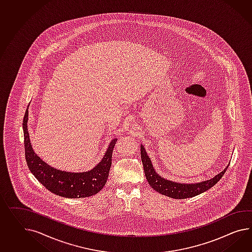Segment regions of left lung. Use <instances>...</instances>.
I'll return each instance as SVG.
<instances>
[{
	"instance_id": "obj_1",
	"label": "left lung",
	"mask_w": 252,
	"mask_h": 252,
	"mask_svg": "<svg viewBox=\"0 0 252 252\" xmlns=\"http://www.w3.org/2000/svg\"><path fill=\"white\" fill-rule=\"evenodd\" d=\"M141 156L144 168V174L148 181L149 185L160 194L175 199L189 198L206 192L208 189L213 187L222 178V176L226 173L227 169V167L225 168L224 171L217 174L210 180L195 184H179L172 181L165 180L161 178L159 174H156L155 169L152 165L151 160L142 145H141Z\"/></svg>"
}]
</instances>
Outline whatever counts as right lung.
I'll return each mask as SVG.
<instances>
[{
    "label": "right lung",
    "mask_w": 252,
    "mask_h": 252,
    "mask_svg": "<svg viewBox=\"0 0 252 252\" xmlns=\"http://www.w3.org/2000/svg\"><path fill=\"white\" fill-rule=\"evenodd\" d=\"M28 110L23 121L26 160L34 177L50 192L66 198L88 197L103 188L111 166V157L117 139H113L101 161L91 171L85 173H68L49 166L34 154L27 129Z\"/></svg>",
    "instance_id": "right-lung-1"
}]
</instances>
